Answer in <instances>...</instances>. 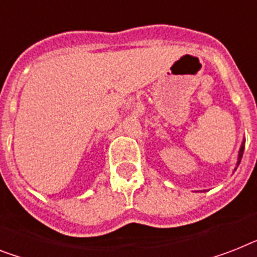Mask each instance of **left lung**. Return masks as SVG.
Masks as SVG:
<instances>
[{"label":"left lung","mask_w":257,"mask_h":257,"mask_svg":"<svg viewBox=\"0 0 257 257\" xmlns=\"http://www.w3.org/2000/svg\"><path fill=\"white\" fill-rule=\"evenodd\" d=\"M244 145H245V140H243V143H241L240 149H239V156H237V162H236V168H235V170H236V169H237V166H239V164H240V161H241V157H243Z\"/></svg>","instance_id":"left-lung-1"}]
</instances>
